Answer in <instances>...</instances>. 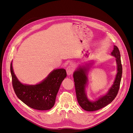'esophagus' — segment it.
I'll return each mask as SVG.
<instances>
[{"label":"esophagus","mask_w":133,"mask_h":133,"mask_svg":"<svg viewBox=\"0 0 133 133\" xmlns=\"http://www.w3.org/2000/svg\"><path fill=\"white\" fill-rule=\"evenodd\" d=\"M74 71L73 68L72 66H69L67 67V68H66V71H67V74L68 75H70L72 74Z\"/></svg>","instance_id":"esophagus-1"}]
</instances>
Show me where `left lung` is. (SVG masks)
Instances as JSON below:
<instances>
[{
  "label": "left lung",
  "mask_w": 133,
  "mask_h": 133,
  "mask_svg": "<svg viewBox=\"0 0 133 133\" xmlns=\"http://www.w3.org/2000/svg\"><path fill=\"white\" fill-rule=\"evenodd\" d=\"M110 55L115 57L117 65L116 77L108 91L95 100L89 99L87 97L86 90L88 83V73L95 62L92 61L91 62L86 63L85 65H79L74 72L73 77L77 101L81 107L86 111H95L101 109L110 104L117 96L122 76L121 54L117 46H114V49Z\"/></svg>",
  "instance_id": "8db88e82"
}]
</instances>
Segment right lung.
I'll return each mask as SVG.
<instances>
[{"mask_svg":"<svg viewBox=\"0 0 133 133\" xmlns=\"http://www.w3.org/2000/svg\"><path fill=\"white\" fill-rule=\"evenodd\" d=\"M10 72L13 88L18 98L30 108L40 110H49L54 106L61 85L67 76L65 69H54L41 82L28 85L18 80L14 73L12 62Z\"/></svg>","mask_w":133,"mask_h":133,"instance_id":"add662e5","label":"right lung"}]
</instances>
